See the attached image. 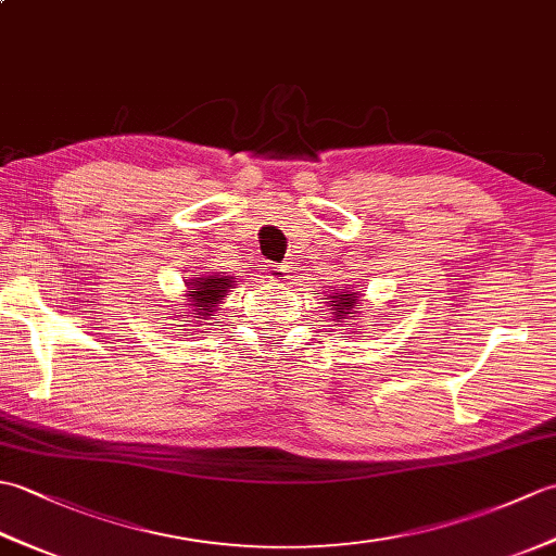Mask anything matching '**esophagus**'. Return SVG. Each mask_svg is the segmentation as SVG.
I'll use <instances>...</instances> for the list:
<instances>
[{
	"instance_id": "obj_1",
	"label": "esophagus",
	"mask_w": 556,
	"mask_h": 556,
	"mask_svg": "<svg viewBox=\"0 0 556 556\" xmlns=\"http://www.w3.org/2000/svg\"><path fill=\"white\" fill-rule=\"evenodd\" d=\"M267 279L271 281V285L277 287H285V281L291 277V267L289 265H267Z\"/></svg>"
}]
</instances>
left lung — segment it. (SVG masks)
I'll return each instance as SVG.
<instances>
[{
	"instance_id": "1",
	"label": "left lung",
	"mask_w": 556,
	"mask_h": 556,
	"mask_svg": "<svg viewBox=\"0 0 556 556\" xmlns=\"http://www.w3.org/2000/svg\"><path fill=\"white\" fill-rule=\"evenodd\" d=\"M361 301V291L344 287V289H334L332 293H327V303L332 311V320L334 323H353L361 317V311L356 308V303Z\"/></svg>"
}]
</instances>
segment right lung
I'll use <instances>...</instances> for the list:
<instances>
[{"label": "right lung", "instance_id": "obj_1", "mask_svg": "<svg viewBox=\"0 0 556 556\" xmlns=\"http://www.w3.org/2000/svg\"><path fill=\"white\" fill-rule=\"evenodd\" d=\"M233 289V277L227 271H207V275H193L186 279V299L179 303V308L186 311V317H193V320L184 323H200L210 320V315L219 311V303L227 301L229 291ZM181 317V315H179Z\"/></svg>", "mask_w": 556, "mask_h": 556}]
</instances>
